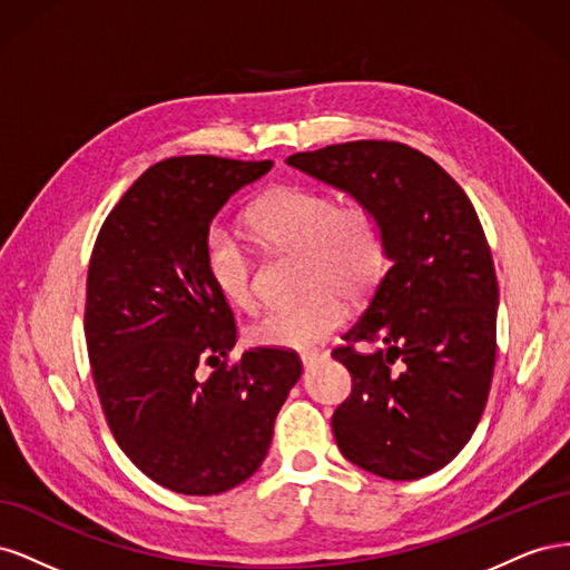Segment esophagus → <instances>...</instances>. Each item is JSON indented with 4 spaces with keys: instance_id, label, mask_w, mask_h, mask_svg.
<instances>
[{
    "instance_id": "esophagus-1",
    "label": "esophagus",
    "mask_w": 570,
    "mask_h": 570,
    "mask_svg": "<svg viewBox=\"0 0 570 570\" xmlns=\"http://www.w3.org/2000/svg\"><path fill=\"white\" fill-rule=\"evenodd\" d=\"M321 356H323V354H321V352H316V350H312V352H302V354H299V358H302V364H304V366H312V364H316V361H318Z\"/></svg>"
}]
</instances>
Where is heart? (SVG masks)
Segmentation results:
<instances>
[{"instance_id":"heart-1","label":"heart","mask_w":570,"mask_h":570,"mask_svg":"<svg viewBox=\"0 0 570 570\" xmlns=\"http://www.w3.org/2000/svg\"><path fill=\"white\" fill-rule=\"evenodd\" d=\"M254 233L273 249L302 256V289L292 304L268 306L249 323L256 344L308 350L344 321V299H366L387 268V245L375 212L364 202H335L323 189L275 187L249 209ZM204 268L223 299L247 308L254 302V258L220 226L204 235Z\"/></svg>"}]
</instances>
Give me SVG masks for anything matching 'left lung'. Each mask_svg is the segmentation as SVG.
Segmentation results:
<instances>
[{"mask_svg":"<svg viewBox=\"0 0 570 570\" xmlns=\"http://www.w3.org/2000/svg\"><path fill=\"white\" fill-rule=\"evenodd\" d=\"M287 164L368 204L387 245L390 268L333 350L352 375L333 413L340 452L390 480L435 473L471 440L497 358L499 289L473 204L404 142L327 145Z\"/></svg>","mask_w":570,"mask_h":570,"instance_id":"1","label":"left lung"}]
</instances>
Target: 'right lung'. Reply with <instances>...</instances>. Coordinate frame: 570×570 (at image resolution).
I'll list each match as a JSON object with an SVG mask.
<instances>
[{"label": "right lung", "instance_id": "add662e5", "mask_svg": "<svg viewBox=\"0 0 570 570\" xmlns=\"http://www.w3.org/2000/svg\"><path fill=\"white\" fill-rule=\"evenodd\" d=\"M273 161L199 154L149 166L95 239L85 342L101 411L120 450L180 494L245 482L273 438L297 352L256 347L228 361L233 308L204 268V235L239 187ZM199 365H212L209 379Z\"/></svg>", "mask_w": 570, "mask_h": 570}]
</instances>
